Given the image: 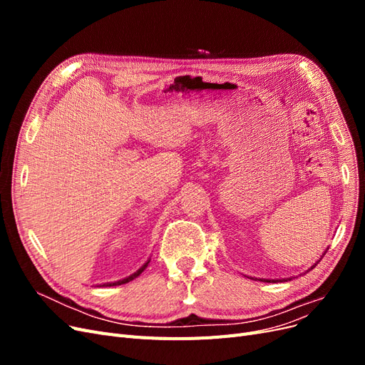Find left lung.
<instances>
[{"instance_id":"1","label":"left lung","mask_w":365,"mask_h":365,"mask_svg":"<svg viewBox=\"0 0 365 365\" xmlns=\"http://www.w3.org/2000/svg\"><path fill=\"white\" fill-rule=\"evenodd\" d=\"M263 282H271V280H263ZM274 282V280H272Z\"/></svg>"}]
</instances>
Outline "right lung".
Here are the masks:
<instances>
[{
    "instance_id": "right-lung-1",
    "label": "right lung",
    "mask_w": 365,
    "mask_h": 365,
    "mask_svg": "<svg viewBox=\"0 0 365 365\" xmlns=\"http://www.w3.org/2000/svg\"><path fill=\"white\" fill-rule=\"evenodd\" d=\"M149 263V262H148ZM148 263H145V264H143V267L137 271V272H134V274H132V275H129V277L128 279H123V280H120V282H115V283H108V284H103V286H117V284H123V283H128V282H130V280H134L135 277H138V275L143 272V271H145L146 269V267H148Z\"/></svg>"
}]
</instances>
